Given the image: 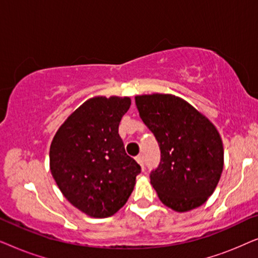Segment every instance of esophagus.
<instances>
[{"label": "esophagus", "instance_id": "obj_1", "mask_svg": "<svg viewBox=\"0 0 258 258\" xmlns=\"http://www.w3.org/2000/svg\"><path fill=\"white\" fill-rule=\"evenodd\" d=\"M135 160H136L137 163H139V164L141 165V167H142V169H144V167H143V157L140 155V156H137V157L135 158Z\"/></svg>", "mask_w": 258, "mask_h": 258}]
</instances>
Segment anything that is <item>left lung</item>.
Masks as SVG:
<instances>
[{
    "label": "left lung",
    "instance_id": "left-lung-1",
    "mask_svg": "<svg viewBox=\"0 0 258 258\" xmlns=\"http://www.w3.org/2000/svg\"><path fill=\"white\" fill-rule=\"evenodd\" d=\"M135 102L160 144V165L150 174L158 199L177 213L201 207L213 195L223 171V143L216 126L175 95H137Z\"/></svg>",
    "mask_w": 258,
    "mask_h": 258
}]
</instances>
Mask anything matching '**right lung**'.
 I'll return each instance as SVG.
<instances>
[{
  "label": "right lung",
  "instance_id": "add662e5",
  "mask_svg": "<svg viewBox=\"0 0 258 258\" xmlns=\"http://www.w3.org/2000/svg\"><path fill=\"white\" fill-rule=\"evenodd\" d=\"M130 97L95 96L68 116L51 141L50 171L63 196L88 216L117 213L132 195L141 167L118 135Z\"/></svg>",
  "mask_w": 258,
  "mask_h": 258
}]
</instances>
